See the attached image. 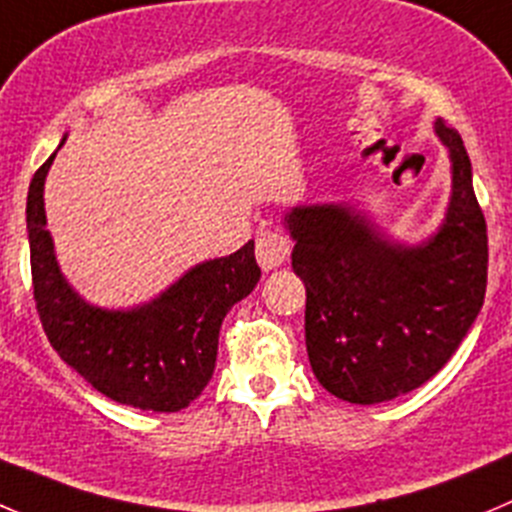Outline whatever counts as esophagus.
<instances>
[{
	"instance_id": "1",
	"label": "esophagus",
	"mask_w": 512,
	"mask_h": 512,
	"mask_svg": "<svg viewBox=\"0 0 512 512\" xmlns=\"http://www.w3.org/2000/svg\"><path fill=\"white\" fill-rule=\"evenodd\" d=\"M290 247H293V242H290L288 234L278 232V229H262L257 234V262H260L262 270H275L288 260Z\"/></svg>"
}]
</instances>
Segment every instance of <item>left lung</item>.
<instances>
[{"instance_id":"left-lung-1","label":"left lung","mask_w":512,"mask_h":512,"mask_svg":"<svg viewBox=\"0 0 512 512\" xmlns=\"http://www.w3.org/2000/svg\"><path fill=\"white\" fill-rule=\"evenodd\" d=\"M450 151L452 197L442 227L419 247L384 240L343 204L285 214L293 270L305 283V346L315 379L351 404L414 391L452 358L487 285V224L460 133L437 121Z\"/></svg>"}]
</instances>
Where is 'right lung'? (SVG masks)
<instances>
[{"instance_id":"obj_1","label":"right lung","mask_w":512,"mask_h":512,"mask_svg":"<svg viewBox=\"0 0 512 512\" xmlns=\"http://www.w3.org/2000/svg\"><path fill=\"white\" fill-rule=\"evenodd\" d=\"M55 154L35 171L27 194L32 288L47 341L70 369L118 404L146 412L186 409L212 379L224 315L260 280L255 242L191 267L141 308L88 305L62 278L45 229L42 191Z\"/></svg>"}]
</instances>
